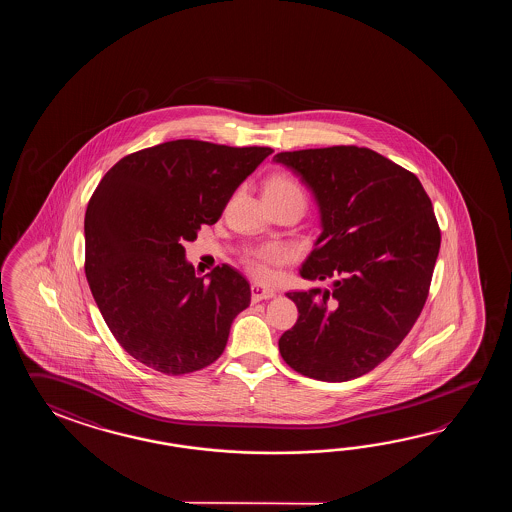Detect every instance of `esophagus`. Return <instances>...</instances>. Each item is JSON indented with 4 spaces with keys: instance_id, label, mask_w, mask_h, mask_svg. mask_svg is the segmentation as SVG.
I'll return each mask as SVG.
<instances>
[{
    "instance_id": "esophagus-1",
    "label": "esophagus",
    "mask_w": 512,
    "mask_h": 512,
    "mask_svg": "<svg viewBox=\"0 0 512 512\" xmlns=\"http://www.w3.org/2000/svg\"><path fill=\"white\" fill-rule=\"evenodd\" d=\"M251 293L252 302H254V304H256V302H261V300H269V298H272V296L276 294L272 289H265V287H261L258 283H254V285H252Z\"/></svg>"
}]
</instances>
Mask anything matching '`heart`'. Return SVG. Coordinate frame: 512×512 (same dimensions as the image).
I'll list each match as a JSON object with an SVG mask.
<instances>
[{
  "label": "heart",
  "mask_w": 512,
  "mask_h": 512,
  "mask_svg": "<svg viewBox=\"0 0 512 512\" xmlns=\"http://www.w3.org/2000/svg\"><path fill=\"white\" fill-rule=\"evenodd\" d=\"M265 196H296L305 203L304 190L298 183H294L293 179H289L285 175H278L269 181V185L265 188ZM283 260H285V251L282 247L267 245V247L247 252L245 265H247V271L251 272L254 278L269 280L272 265H278Z\"/></svg>",
  "instance_id": "b5f03b06"
}]
</instances>
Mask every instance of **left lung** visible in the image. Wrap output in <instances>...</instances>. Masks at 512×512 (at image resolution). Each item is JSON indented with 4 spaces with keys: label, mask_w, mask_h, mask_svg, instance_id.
Wrapping results in <instances>:
<instances>
[{
    "label": "left lung",
    "mask_w": 512,
    "mask_h": 512,
    "mask_svg": "<svg viewBox=\"0 0 512 512\" xmlns=\"http://www.w3.org/2000/svg\"><path fill=\"white\" fill-rule=\"evenodd\" d=\"M320 208L322 234L293 291L298 320L280 337L294 371L344 382L377 368L414 327L428 298L441 230L421 181L381 153L331 146L274 155Z\"/></svg>",
    "instance_id": "8db88e82"
}]
</instances>
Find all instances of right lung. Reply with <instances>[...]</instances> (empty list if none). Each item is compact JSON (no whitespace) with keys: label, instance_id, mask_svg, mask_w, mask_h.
<instances>
[{"label":"right lung","instance_id":"add662e5","mask_svg":"<svg viewBox=\"0 0 512 512\" xmlns=\"http://www.w3.org/2000/svg\"><path fill=\"white\" fill-rule=\"evenodd\" d=\"M271 148L179 139L122 157L87 203V283L126 353L164 375L203 370L227 346L251 285L227 263L197 278L186 241L214 225Z\"/></svg>","mask_w":512,"mask_h":512}]
</instances>
